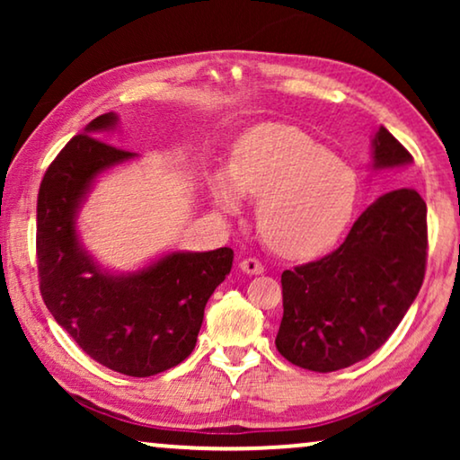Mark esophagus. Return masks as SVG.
Listing matches in <instances>:
<instances>
[{
    "instance_id": "1",
    "label": "esophagus",
    "mask_w": 460,
    "mask_h": 460,
    "mask_svg": "<svg viewBox=\"0 0 460 460\" xmlns=\"http://www.w3.org/2000/svg\"><path fill=\"white\" fill-rule=\"evenodd\" d=\"M241 270L244 274H261L263 266L257 260H253V257H249V260L241 261Z\"/></svg>"
}]
</instances>
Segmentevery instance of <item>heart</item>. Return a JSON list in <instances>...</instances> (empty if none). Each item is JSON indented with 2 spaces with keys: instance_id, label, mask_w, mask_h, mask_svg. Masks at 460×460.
<instances>
[{
  "instance_id": "obj_1",
  "label": "heart",
  "mask_w": 460,
  "mask_h": 460,
  "mask_svg": "<svg viewBox=\"0 0 460 460\" xmlns=\"http://www.w3.org/2000/svg\"><path fill=\"white\" fill-rule=\"evenodd\" d=\"M219 211L234 216L241 199L257 200V230L276 253L307 260L331 249L356 207V175L348 163L293 125L268 123L238 142L228 178L211 186Z\"/></svg>"
}]
</instances>
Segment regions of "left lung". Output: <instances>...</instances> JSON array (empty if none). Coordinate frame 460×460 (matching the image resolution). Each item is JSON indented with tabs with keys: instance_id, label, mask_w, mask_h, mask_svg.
<instances>
[{
	"instance_id": "obj_1",
	"label": "left lung",
	"mask_w": 460,
	"mask_h": 460,
	"mask_svg": "<svg viewBox=\"0 0 460 460\" xmlns=\"http://www.w3.org/2000/svg\"><path fill=\"white\" fill-rule=\"evenodd\" d=\"M412 156L385 128L373 137V169ZM427 261V205L412 188L383 194L341 247L282 272L276 349L295 367L332 373L364 360L398 329L417 299Z\"/></svg>"
}]
</instances>
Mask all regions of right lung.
<instances>
[{
    "label": "right lung",
    "mask_w": 460,
    "mask_h": 460,
    "mask_svg": "<svg viewBox=\"0 0 460 460\" xmlns=\"http://www.w3.org/2000/svg\"><path fill=\"white\" fill-rule=\"evenodd\" d=\"M119 117L93 119L43 175L37 197V270L56 323L102 367L150 376L192 354L205 305L230 274L234 253L173 251L128 274H112L79 241L77 216L93 181L136 153L100 140Z\"/></svg>",
    "instance_id": "obj_1"
}]
</instances>
